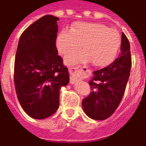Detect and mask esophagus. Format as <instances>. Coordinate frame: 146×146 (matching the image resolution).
Wrapping results in <instances>:
<instances>
[{"label": "esophagus", "mask_w": 146, "mask_h": 146, "mask_svg": "<svg viewBox=\"0 0 146 146\" xmlns=\"http://www.w3.org/2000/svg\"><path fill=\"white\" fill-rule=\"evenodd\" d=\"M82 70V68L79 67H71V68H68V71H69L70 75V84H75L78 81V73Z\"/></svg>", "instance_id": "34e87169"}]
</instances>
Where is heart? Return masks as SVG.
Returning a JSON list of instances; mask_svg holds the SVG:
<instances>
[{
    "label": "heart",
    "instance_id": "1",
    "mask_svg": "<svg viewBox=\"0 0 146 146\" xmlns=\"http://www.w3.org/2000/svg\"><path fill=\"white\" fill-rule=\"evenodd\" d=\"M120 42V34L115 29L98 23L78 22L70 30L63 29L59 33L56 45L59 54L66 56L81 45L82 50L67 56L66 64L92 62L96 67L102 68L115 60Z\"/></svg>",
    "mask_w": 146,
    "mask_h": 146
}]
</instances>
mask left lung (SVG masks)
<instances>
[{"label": "left lung", "instance_id": "left-lung-1", "mask_svg": "<svg viewBox=\"0 0 146 146\" xmlns=\"http://www.w3.org/2000/svg\"><path fill=\"white\" fill-rule=\"evenodd\" d=\"M121 54L107 67L93 72L90 81L92 92L84 98L82 106L88 117L94 120L110 117L123 97L131 68L130 43L122 33Z\"/></svg>", "mask_w": 146, "mask_h": 146}]
</instances>
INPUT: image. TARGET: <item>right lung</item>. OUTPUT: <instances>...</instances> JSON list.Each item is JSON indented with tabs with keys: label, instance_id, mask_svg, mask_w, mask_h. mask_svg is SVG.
Here are the masks:
<instances>
[{
	"label": "right lung",
	"instance_id": "obj_1",
	"mask_svg": "<svg viewBox=\"0 0 146 146\" xmlns=\"http://www.w3.org/2000/svg\"><path fill=\"white\" fill-rule=\"evenodd\" d=\"M59 17L45 15L22 33L15 55L14 82L26 113L45 119L59 108V90L69 82L56 46Z\"/></svg>",
	"mask_w": 146,
	"mask_h": 146
}]
</instances>
